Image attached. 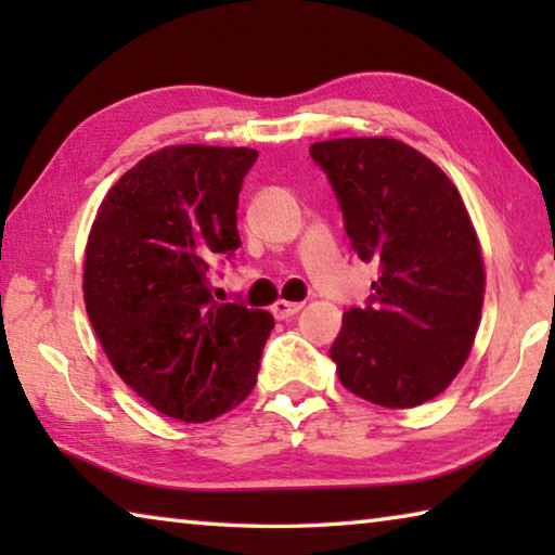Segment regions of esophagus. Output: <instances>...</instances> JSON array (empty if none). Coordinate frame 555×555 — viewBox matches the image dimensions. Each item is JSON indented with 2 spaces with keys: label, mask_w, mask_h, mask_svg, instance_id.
Segmentation results:
<instances>
[{
  "label": "esophagus",
  "mask_w": 555,
  "mask_h": 555,
  "mask_svg": "<svg viewBox=\"0 0 555 555\" xmlns=\"http://www.w3.org/2000/svg\"><path fill=\"white\" fill-rule=\"evenodd\" d=\"M300 308H304V304H296V300H276L274 306H271V313H274V318H279V321H286V318L296 315Z\"/></svg>",
  "instance_id": "obj_1"
}]
</instances>
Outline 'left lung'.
I'll return each instance as SVG.
<instances>
[{"label": "left lung", "mask_w": 555, "mask_h": 555, "mask_svg": "<svg viewBox=\"0 0 555 555\" xmlns=\"http://www.w3.org/2000/svg\"><path fill=\"white\" fill-rule=\"evenodd\" d=\"M340 201L350 247L379 264L370 306L350 308L331 357L354 397L413 409L463 370L485 300V261L455 183L391 137L311 146Z\"/></svg>", "instance_id": "left-lung-1"}]
</instances>
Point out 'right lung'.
<instances>
[{
	"label": "right lung",
	"mask_w": 555,
	"mask_h": 555,
	"mask_svg": "<svg viewBox=\"0 0 555 555\" xmlns=\"http://www.w3.org/2000/svg\"><path fill=\"white\" fill-rule=\"evenodd\" d=\"M257 152L164 146L109 188L82 261L86 311L127 387L168 418L203 424L249 397L269 311L218 304L208 269L240 247L237 195Z\"/></svg>",
	"instance_id": "1"
}]
</instances>
